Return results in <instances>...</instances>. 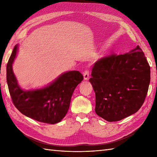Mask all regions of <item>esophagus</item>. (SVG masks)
<instances>
[{"label":"esophagus","instance_id":"obj_1","mask_svg":"<svg viewBox=\"0 0 157 157\" xmlns=\"http://www.w3.org/2000/svg\"><path fill=\"white\" fill-rule=\"evenodd\" d=\"M83 75H84V80H88L89 79V71L88 70H86V71L83 73Z\"/></svg>","mask_w":157,"mask_h":157}]
</instances>
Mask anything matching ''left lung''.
<instances>
[{"instance_id": "obj_1", "label": "left lung", "mask_w": 157, "mask_h": 157, "mask_svg": "<svg viewBox=\"0 0 157 157\" xmlns=\"http://www.w3.org/2000/svg\"><path fill=\"white\" fill-rule=\"evenodd\" d=\"M89 79L96 96L95 112L109 122L140 109L151 82V68L139 46L123 55L98 60Z\"/></svg>"}]
</instances>
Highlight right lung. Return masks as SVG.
Listing matches in <instances>:
<instances>
[{
	"label": "right lung",
	"mask_w": 157,
	"mask_h": 157,
	"mask_svg": "<svg viewBox=\"0 0 157 157\" xmlns=\"http://www.w3.org/2000/svg\"><path fill=\"white\" fill-rule=\"evenodd\" d=\"M18 48V44L15 45L6 65V82L13 104L22 114L36 121L50 124L60 122L67 113L73 93L84 77L78 71H67L44 87L25 90L19 86L13 71Z\"/></svg>",
	"instance_id": "add662e5"
}]
</instances>
